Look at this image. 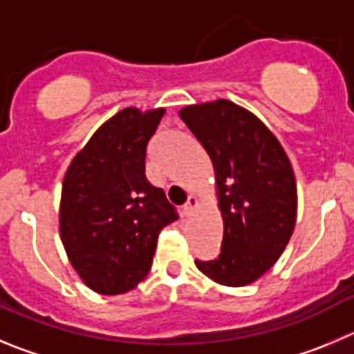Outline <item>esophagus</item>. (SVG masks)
Returning a JSON list of instances; mask_svg holds the SVG:
<instances>
[{"label": "esophagus", "mask_w": 354, "mask_h": 354, "mask_svg": "<svg viewBox=\"0 0 354 354\" xmlns=\"http://www.w3.org/2000/svg\"><path fill=\"white\" fill-rule=\"evenodd\" d=\"M198 207V200H196V196H193V194H191L189 198H187V201H186V205H184V214L186 215H191L194 212V208Z\"/></svg>", "instance_id": "esophagus-1"}]
</instances>
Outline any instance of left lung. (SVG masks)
Instances as JSON below:
<instances>
[{
    "mask_svg": "<svg viewBox=\"0 0 354 354\" xmlns=\"http://www.w3.org/2000/svg\"><path fill=\"white\" fill-rule=\"evenodd\" d=\"M210 156L224 221L221 254L194 264L210 280L243 287L261 278L287 247L297 215V187L281 144L257 116L231 100L180 109Z\"/></svg>",
    "mask_w": 354,
    "mask_h": 354,
    "instance_id": "1",
    "label": "left lung"
}]
</instances>
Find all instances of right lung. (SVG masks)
<instances>
[{"label":"right lung","instance_id":"right-lung-1","mask_svg":"<svg viewBox=\"0 0 354 354\" xmlns=\"http://www.w3.org/2000/svg\"><path fill=\"white\" fill-rule=\"evenodd\" d=\"M165 109L127 107L100 127L67 168L60 236L92 290L118 295L149 272L158 236L179 214L146 179L147 142Z\"/></svg>","mask_w":354,"mask_h":354}]
</instances>
